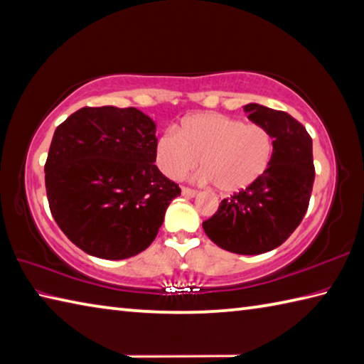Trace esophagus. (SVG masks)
<instances>
[{"instance_id":"esophagus-1","label":"esophagus","mask_w":364,"mask_h":364,"mask_svg":"<svg viewBox=\"0 0 364 364\" xmlns=\"http://www.w3.org/2000/svg\"><path fill=\"white\" fill-rule=\"evenodd\" d=\"M182 195L183 196H196L198 195V190L195 188H190V187H182Z\"/></svg>"}]
</instances>
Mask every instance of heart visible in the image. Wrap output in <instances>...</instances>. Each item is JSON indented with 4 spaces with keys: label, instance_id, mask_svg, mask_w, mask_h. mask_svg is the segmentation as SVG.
<instances>
[{
    "label": "heart",
    "instance_id": "obj_1",
    "mask_svg": "<svg viewBox=\"0 0 364 364\" xmlns=\"http://www.w3.org/2000/svg\"><path fill=\"white\" fill-rule=\"evenodd\" d=\"M272 136L257 123L205 112L183 119L156 141V163L179 181L201 160L204 179L222 193H237L263 176L272 156Z\"/></svg>",
    "mask_w": 364,
    "mask_h": 364
}]
</instances>
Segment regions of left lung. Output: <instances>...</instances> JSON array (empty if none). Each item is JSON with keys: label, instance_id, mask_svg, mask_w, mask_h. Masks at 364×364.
Instances as JSON below:
<instances>
[{"label": "left lung", "instance_id": "8db88e82", "mask_svg": "<svg viewBox=\"0 0 364 364\" xmlns=\"http://www.w3.org/2000/svg\"><path fill=\"white\" fill-rule=\"evenodd\" d=\"M244 111L272 136L269 166L250 187L222 200L203 228L223 250L258 255L282 245L306 215L315 179L312 138L284 111L253 102Z\"/></svg>", "mask_w": 364, "mask_h": 364}]
</instances>
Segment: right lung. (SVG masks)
<instances>
[{
  "label": "right lung",
  "instance_id": "1",
  "mask_svg": "<svg viewBox=\"0 0 364 364\" xmlns=\"http://www.w3.org/2000/svg\"><path fill=\"white\" fill-rule=\"evenodd\" d=\"M155 160V123L136 107L87 106L71 114L55 129L44 166L60 230L98 258L146 250L181 195Z\"/></svg>",
  "mask_w": 364,
  "mask_h": 364
}]
</instances>
